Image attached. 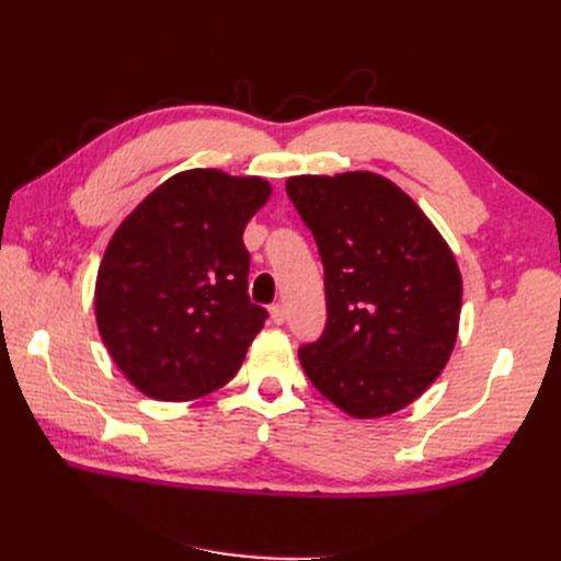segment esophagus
Returning a JSON list of instances; mask_svg holds the SVG:
<instances>
[{"instance_id":"34e87169","label":"esophagus","mask_w":561,"mask_h":561,"mask_svg":"<svg viewBox=\"0 0 561 561\" xmlns=\"http://www.w3.org/2000/svg\"><path fill=\"white\" fill-rule=\"evenodd\" d=\"M270 316H272V320H274V323H277V325H282L284 320H287V311H284L282 304H274V306L270 308Z\"/></svg>"}]
</instances>
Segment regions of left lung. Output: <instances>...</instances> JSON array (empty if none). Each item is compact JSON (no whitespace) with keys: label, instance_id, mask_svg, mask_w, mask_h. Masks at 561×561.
I'll return each mask as SVG.
<instances>
[{"label":"left lung","instance_id":"1","mask_svg":"<svg viewBox=\"0 0 561 561\" xmlns=\"http://www.w3.org/2000/svg\"><path fill=\"white\" fill-rule=\"evenodd\" d=\"M287 195L325 267L328 323L299 350L306 376L356 420L408 408L458 337L462 279L448 243L383 175H294Z\"/></svg>","mask_w":561,"mask_h":561}]
</instances>
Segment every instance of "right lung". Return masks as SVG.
<instances>
[{"label":"right lung","instance_id":"obj_1","mask_svg":"<svg viewBox=\"0 0 561 561\" xmlns=\"http://www.w3.org/2000/svg\"><path fill=\"white\" fill-rule=\"evenodd\" d=\"M262 178L193 169L117 226L99 267L96 323L145 396L183 402L229 383L267 320L250 304L245 224L270 199Z\"/></svg>","mask_w":561,"mask_h":561}]
</instances>
